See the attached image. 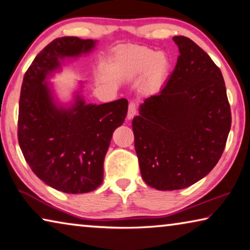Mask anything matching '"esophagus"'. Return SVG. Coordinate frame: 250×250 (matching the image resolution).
<instances>
[{"instance_id":"esophagus-1","label":"esophagus","mask_w":250,"mask_h":250,"mask_svg":"<svg viewBox=\"0 0 250 250\" xmlns=\"http://www.w3.org/2000/svg\"><path fill=\"white\" fill-rule=\"evenodd\" d=\"M136 112H137L136 104H134V102H130L128 106V113H126V119H128V120H131V119L136 116Z\"/></svg>"}]
</instances>
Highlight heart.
Segmentation results:
<instances>
[{
	"label": "heart",
	"mask_w": 250,
	"mask_h": 250,
	"mask_svg": "<svg viewBox=\"0 0 250 250\" xmlns=\"http://www.w3.org/2000/svg\"><path fill=\"white\" fill-rule=\"evenodd\" d=\"M170 63L167 55L151 49H138L125 53L119 62L122 77L133 79L146 72L148 81L157 84L165 80Z\"/></svg>",
	"instance_id": "obj_1"
}]
</instances>
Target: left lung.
<instances>
[{"label": "left lung", "instance_id": "obj_1", "mask_svg": "<svg viewBox=\"0 0 250 250\" xmlns=\"http://www.w3.org/2000/svg\"><path fill=\"white\" fill-rule=\"evenodd\" d=\"M176 68L132 120L142 179L157 190L187 188L203 179L224 152L231 113L220 69L186 37Z\"/></svg>", "mask_w": 250, "mask_h": 250}]
</instances>
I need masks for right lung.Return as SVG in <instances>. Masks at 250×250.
I'll list each match as a JSON object with an SVG mask.
<instances>
[{"label": "right lung", "mask_w": 250, "mask_h": 250, "mask_svg": "<svg viewBox=\"0 0 250 250\" xmlns=\"http://www.w3.org/2000/svg\"><path fill=\"white\" fill-rule=\"evenodd\" d=\"M94 40L64 37L40 52L24 74L19 104L18 138L30 168L43 182L65 193L96 190L104 180V162L112 133L124 124L126 99L85 104L81 90L62 104L47 82L65 59L91 52ZM82 88V83L80 84Z\"/></svg>", "instance_id": "1"}]
</instances>
